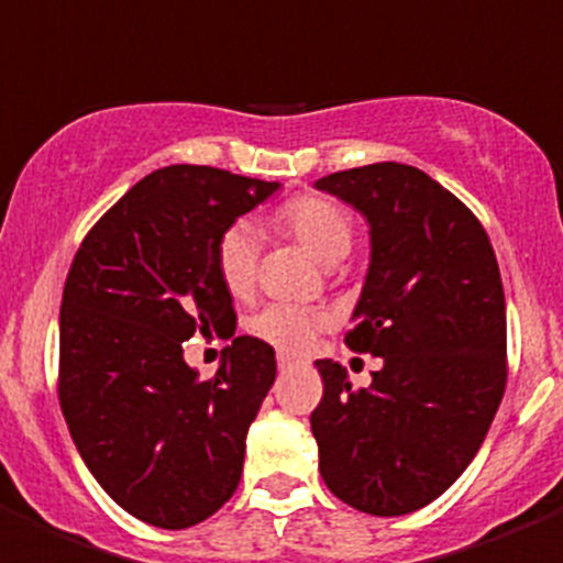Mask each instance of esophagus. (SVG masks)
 Instances as JSON below:
<instances>
[{"label": "esophagus", "mask_w": 563, "mask_h": 563, "mask_svg": "<svg viewBox=\"0 0 563 563\" xmlns=\"http://www.w3.org/2000/svg\"><path fill=\"white\" fill-rule=\"evenodd\" d=\"M276 361H278V369H282V372H285V369H290L292 363H296V361H292L290 355H278Z\"/></svg>", "instance_id": "34e87169"}]
</instances>
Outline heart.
Listing matches in <instances>:
<instances>
[{
  "label": "heart",
  "instance_id": "1",
  "mask_svg": "<svg viewBox=\"0 0 563 563\" xmlns=\"http://www.w3.org/2000/svg\"><path fill=\"white\" fill-rule=\"evenodd\" d=\"M276 222L287 233L301 242L321 265H338L346 258L355 236V225L346 208L338 202L318 197V194H305L292 197L290 202L278 208ZM258 262V231L251 222L239 220L222 231L217 242V273L228 292L242 296L251 290L256 278ZM330 318L324 312L301 305H267L251 318V332L262 341L273 343L282 352H305L318 335L321 327H327Z\"/></svg>",
  "mask_w": 563,
  "mask_h": 563
}]
</instances>
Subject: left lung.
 Returning <instances> with one entry per match:
<instances>
[{"mask_svg": "<svg viewBox=\"0 0 563 563\" xmlns=\"http://www.w3.org/2000/svg\"><path fill=\"white\" fill-rule=\"evenodd\" d=\"M316 188L369 222V273L346 346L383 361L369 389H352L341 363L316 361L318 471L361 514H415L471 465L505 395L496 253L474 213L415 166L372 163Z\"/></svg>", "mask_w": 563, "mask_h": 563, "instance_id": "left-lung-1", "label": "left lung"}]
</instances>
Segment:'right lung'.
I'll return each instance as SVG.
<instances>
[{"label": "right lung", "instance_id": "right-lung-1", "mask_svg": "<svg viewBox=\"0 0 563 563\" xmlns=\"http://www.w3.org/2000/svg\"><path fill=\"white\" fill-rule=\"evenodd\" d=\"M211 166H168L114 202L78 247L58 318V400L89 474L146 525L183 530L233 496L276 352L233 335L222 231L278 191ZM233 336L211 382L181 357L194 331Z\"/></svg>", "mask_w": 563, "mask_h": 563}]
</instances>
